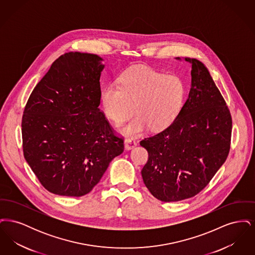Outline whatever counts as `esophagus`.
<instances>
[{
	"label": "esophagus",
	"mask_w": 255,
	"mask_h": 255,
	"mask_svg": "<svg viewBox=\"0 0 255 255\" xmlns=\"http://www.w3.org/2000/svg\"><path fill=\"white\" fill-rule=\"evenodd\" d=\"M124 144H125L126 150H132L136 146V142L133 140V138H126L124 140Z\"/></svg>",
	"instance_id": "1"
}]
</instances>
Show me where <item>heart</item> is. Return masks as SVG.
I'll use <instances>...</instances> for the list:
<instances>
[{
  "label": "heart",
  "mask_w": 255,
  "mask_h": 255,
  "mask_svg": "<svg viewBox=\"0 0 255 255\" xmlns=\"http://www.w3.org/2000/svg\"><path fill=\"white\" fill-rule=\"evenodd\" d=\"M186 89L177 75H166L144 67H134L119 81L101 91V103L110 120L120 125L136 111L138 117L121 129L125 135L167 127L182 109Z\"/></svg>",
  "instance_id": "b5f03b06"
}]
</instances>
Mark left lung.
Wrapping results in <instances>:
<instances>
[{
	"mask_svg": "<svg viewBox=\"0 0 255 255\" xmlns=\"http://www.w3.org/2000/svg\"><path fill=\"white\" fill-rule=\"evenodd\" d=\"M184 60L192 66L185 103L165 130L140 141L149 156L141 170L143 182L162 202H179L202 191L231 148L232 121L224 97L201 61Z\"/></svg>",
	"mask_w": 255,
	"mask_h": 255,
	"instance_id": "obj_1",
	"label": "left lung"
}]
</instances>
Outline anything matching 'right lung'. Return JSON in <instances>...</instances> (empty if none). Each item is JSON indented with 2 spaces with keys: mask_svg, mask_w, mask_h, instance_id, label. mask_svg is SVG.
Here are the masks:
<instances>
[{
  "mask_svg": "<svg viewBox=\"0 0 255 255\" xmlns=\"http://www.w3.org/2000/svg\"><path fill=\"white\" fill-rule=\"evenodd\" d=\"M102 61L97 54L77 51L61 55L24 107V157L53 194L89 193L124 150L123 139L98 108Z\"/></svg>",
  "mask_w": 255,
  "mask_h": 255,
  "instance_id": "1",
  "label": "right lung"
}]
</instances>
